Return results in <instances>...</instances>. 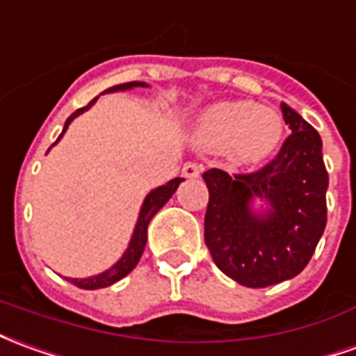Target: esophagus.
<instances>
[{
	"mask_svg": "<svg viewBox=\"0 0 356 356\" xmlns=\"http://www.w3.org/2000/svg\"><path fill=\"white\" fill-rule=\"evenodd\" d=\"M181 173H183V177L186 179L200 177V173H202V165H200V163H195V161H186L185 165H183V170H181Z\"/></svg>",
	"mask_w": 356,
	"mask_h": 356,
	"instance_id": "34e87169",
	"label": "esophagus"
}]
</instances>
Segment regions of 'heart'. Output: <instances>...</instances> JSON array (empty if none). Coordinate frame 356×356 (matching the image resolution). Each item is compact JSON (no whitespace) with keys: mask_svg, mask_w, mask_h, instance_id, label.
Returning a JSON list of instances; mask_svg holds the SVG:
<instances>
[{"mask_svg":"<svg viewBox=\"0 0 356 356\" xmlns=\"http://www.w3.org/2000/svg\"><path fill=\"white\" fill-rule=\"evenodd\" d=\"M285 133L277 109L252 102H216L196 115L193 140L204 152H227L237 165H256L272 158Z\"/></svg>","mask_w":356,"mask_h":356,"instance_id":"1","label":"heart"}]
</instances>
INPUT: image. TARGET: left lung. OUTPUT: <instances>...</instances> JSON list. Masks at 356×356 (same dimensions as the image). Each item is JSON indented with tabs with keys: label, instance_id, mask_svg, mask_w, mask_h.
<instances>
[{
	"label": "left lung",
	"instance_id": "8db88e82",
	"mask_svg": "<svg viewBox=\"0 0 356 356\" xmlns=\"http://www.w3.org/2000/svg\"><path fill=\"white\" fill-rule=\"evenodd\" d=\"M282 111L291 136L266 168L235 177L202 173L210 193L206 247L221 272L252 289L299 275L325 229L322 138L287 104Z\"/></svg>",
	"mask_w": 356,
	"mask_h": 356
}]
</instances>
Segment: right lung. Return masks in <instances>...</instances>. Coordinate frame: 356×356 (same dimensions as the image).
<instances>
[{
  "instance_id": "1",
  "label": "right lung",
  "mask_w": 356,
  "mask_h": 356,
  "mask_svg": "<svg viewBox=\"0 0 356 356\" xmlns=\"http://www.w3.org/2000/svg\"><path fill=\"white\" fill-rule=\"evenodd\" d=\"M133 88H148V84L140 83V81H133V83H125V84H118V86H111L106 92H102V94H109V92H125V90H133ZM100 96H96L94 100L88 104V106H84V108L76 109L71 118L65 121V127H63V133L59 135L56 143L51 144V146H56L59 140H61V136L65 135V131L69 129V125L73 123V119H76L81 113L84 111H88V109L96 104ZM181 181H185L183 177H175L168 181L165 185L158 186V188H152L146 198H144L143 206H140V212H138V218H136V225L135 229H133V235H131V241H129V247L125 248V252L123 256L119 258L115 264L108 268L106 272L96 273V275H90V277H83V280H76V277H67L69 282L74 283L76 287H81V289H104V287H109V285H113V283H118L119 280H123L125 275L135 270V266L138 264V260H140V256L144 252V247H146V238H148V223L152 220L156 213L160 212L161 206L170 200L173 193L177 191V186L181 185Z\"/></svg>"
}]
</instances>
